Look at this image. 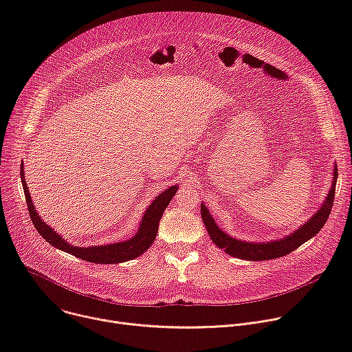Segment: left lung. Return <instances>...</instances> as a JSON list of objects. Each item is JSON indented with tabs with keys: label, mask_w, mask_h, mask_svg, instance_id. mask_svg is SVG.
Masks as SVG:
<instances>
[{
	"label": "left lung",
	"mask_w": 352,
	"mask_h": 352,
	"mask_svg": "<svg viewBox=\"0 0 352 352\" xmlns=\"http://www.w3.org/2000/svg\"><path fill=\"white\" fill-rule=\"evenodd\" d=\"M337 166L334 167L333 173V184L331 188L326 196V200L322 204L320 209L298 230H295L292 234L287 235L285 238H281L278 241L272 242H245L236 238L230 236L226 234L213 220L210 212L206 209L204 204H200V214H202V220L205 223V227L214 242L220 249H224V252L239 258L245 261H270L276 258H281L288 255L292 250L299 248L302 243H305L308 239L315 236L322 227L326 224L330 210L333 208V200L336 195V181H337Z\"/></svg>",
	"instance_id": "1"
}]
</instances>
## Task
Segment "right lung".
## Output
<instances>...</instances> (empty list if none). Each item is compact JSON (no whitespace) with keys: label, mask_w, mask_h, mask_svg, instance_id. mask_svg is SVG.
<instances>
[{"label":"right lung","mask_w":352,"mask_h":352,"mask_svg":"<svg viewBox=\"0 0 352 352\" xmlns=\"http://www.w3.org/2000/svg\"><path fill=\"white\" fill-rule=\"evenodd\" d=\"M21 178H22V186H23L26 204H28V210H29L30 219L33 221V226L36 227L38 234L48 243H52L57 249H61V250H64V252L71 254L79 259H83L86 262H93L97 265L121 263V262L132 261V259L140 256L144 250L155 242L162 216L178 189V185H173V186L167 188L166 190H163L153 200L152 205L147 208V210L144 212V214L140 220L138 232L131 239L116 242V243H109V245L80 248V246H74V245L68 243L61 235H58V232H56L53 228H50L40 219V216L34 210V205L32 204V197L28 190V185L25 181V174H23V163H22V170H21Z\"/></svg>","instance_id":"obj_1"}]
</instances>
